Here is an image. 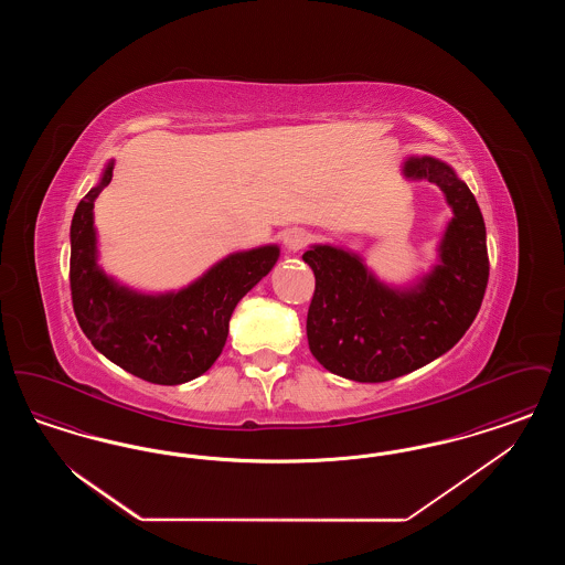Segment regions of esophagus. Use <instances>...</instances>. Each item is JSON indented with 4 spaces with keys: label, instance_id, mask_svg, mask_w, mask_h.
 <instances>
[{
    "label": "esophagus",
    "instance_id": "1",
    "mask_svg": "<svg viewBox=\"0 0 565 565\" xmlns=\"http://www.w3.org/2000/svg\"><path fill=\"white\" fill-rule=\"evenodd\" d=\"M311 239V235L307 233V231H302V228H290V231H286V235H284V247L288 249V252H298V249H302L307 243Z\"/></svg>",
    "mask_w": 565,
    "mask_h": 565
}]
</instances>
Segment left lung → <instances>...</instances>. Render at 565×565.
<instances>
[{
  "label": "left lung",
  "instance_id": "left-lung-1",
  "mask_svg": "<svg viewBox=\"0 0 565 565\" xmlns=\"http://www.w3.org/2000/svg\"><path fill=\"white\" fill-rule=\"evenodd\" d=\"M403 175L436 184L454 212L428 273L390 286L345 247L318 243L302 254L316 275L309 350L326 371L360 383L413 373L447 353L475 322L487 288L483 214L466 182L434 157H406Z\"/></svg>",
  "mask_w": 565,
  "mask_h": 565
}]
</instances>
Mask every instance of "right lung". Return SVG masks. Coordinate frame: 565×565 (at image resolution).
Here are the masks:
<instances>
[{
	"label": "right lung",
	"instance_id": "1",
	"mask_svg": "<svg viewBox=\"0 0 565 565\" xmlns=\"http://www.w3.org/2000/svg\"><path fill=\"white\" fill-rule=\"evenodd\" d=\"M114 161L99 184L76 207L70 228L72 302L93 348L127 373L159 385H180L212 369L224 350L228 322L237 302L279 258L269 243L228 254L186 288L139 292L99 265L95 199L111 180Z\"/></svg>",
	"mask_w": 565,
	"mask_h": 565
}]
</instances>
